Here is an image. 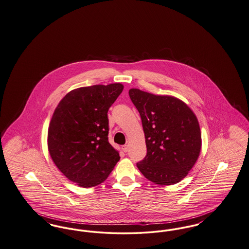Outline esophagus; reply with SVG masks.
<instances>
[{
  "label": "esophagus",
  "instance_id": "obj_1",
  "mask_svg": "<svg viewBox=\"0 0 249 249\" xmlns=\"http://www.w3.org/2000/svg\"><path fill=\"white\" fill-rule=\"evenodd\" d=\"M128 148H129L128 145H124V146L122 147V151L124 152H128Z\"/></svg>",
  "mask_w": 249,
  "mask_h": 249
}]
</instances>
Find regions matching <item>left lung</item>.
<instances>
[{
  "instance_id": "obj_1",
  "label": "left lung",
  "mask_w": 249,
  "mask_h": 249,
  "mask_svg": "<svg viewBox=\"0 0 249 249\" xmlns=\"http://www.w3.org/2000/svg\"><path fill=\"white\" fill-rule=\"evenodd\" d=\"M129 97L141 114L147 155L137 163L143 176L158 185L182 180L194 167L202 148L199 122L182 100L138 88Z\"/></svg>"
}]
</instances>
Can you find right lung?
<instances>
[{"instance_id":"1","label":"right lung","mask_w":249,"mask_h":249,"mask_svg":"<svg viewBox=\"0 0 249 249\" xmlns=\"http://www.w3.org/2000/svg\"><path fill=\"white\" fill-rule=\"evenodd\" d=\"M123 89L120 83L76 88L54 109L48 151L60 172L80 187L102 183L120 160L108 141L107 113Z\"/></svg>"}]
</instances>
